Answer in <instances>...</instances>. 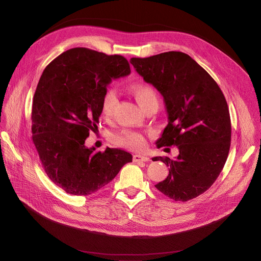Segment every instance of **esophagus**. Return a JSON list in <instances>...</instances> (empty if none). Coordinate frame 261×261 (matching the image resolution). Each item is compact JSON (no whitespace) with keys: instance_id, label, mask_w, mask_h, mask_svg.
I'll list each match as a JSON object with an SVG mask.
<instances>
[{"instance_id":"esophagus-1","label":"esophagus","mask_w":261,"mask_h":261,"mask_svg":"<svg viewBox=\"0 0 261 261\" xmlns=\"http://www.w3.org/2000/svg\"><path fill=\"white\" fill-rule=\"evenodd\" d=\"M149 160H150L149 156H147V155H142V154H134L133 155L134 162H147Z\"/></svg>"}]
</instances>
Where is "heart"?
<instances>
[{
    "label": "heart",
    "mask_w": 261,
    "mask_h": 261,
    "mask_svg": "<svg viewBox=\"0 0 261 261\" xmlns=\"http://www.w3.org/2000/svg\"><path fill=\"white\" fill-rule=\"evenodd\" d=\"M131 92L138 101L140 107L145 111L151 106H159V98L155 89L148 84H134L131 86ZM117 105V96L114 90H108L102 98L101 112L105 117H110ZM112 141L117 146L127 147L132 149H141L145 146V139L137 131L124 130L116 133L112 137Z\"/></svg>",
    "instance_id": "1"
}]
</instances>
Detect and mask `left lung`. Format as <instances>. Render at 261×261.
<instances>
[{"instance_id":"obj_1","label":"left lung","mask_w":261,"mask_h":261,"mask_svg":"<svg viewBox=\"0 0 261 261\" xmlns=\"http://www.w3.org/2000/svg\"><path fill=\"white\" fill-rule=\"evenodd\" d=\"M130 63L164 98L168 123L156 147L179 149L175 160L152 159L169 167L155 188L176 201L193 199L214 184L227 160L231 123L226 99L212 76L186 53L169 51Z\"/></svg>"}]
</instances>
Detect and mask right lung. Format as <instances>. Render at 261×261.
<instances>
[{
  "label": "right lung",
  "mask_w": 261,
  "mask_h": 261,
  "mask_svg": "<svg viewBox=\"0 0 261 261\" xmlns=\"http://www.w3.org/2000/svg\"><path fill=\"white\" fill-rule=\"evenodd\" d=\"M121 55L73 48L43 70L33 99V142L53 182L72 195H92L132 162L131 153L95 152L85 140L97 129L101 103L112 79L130 74Z\"/></svg>",
  "instance_id": "add662e5"
}]
</instances>
